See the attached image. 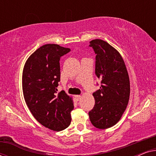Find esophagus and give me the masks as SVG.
I'll return each instance as SVG.
<instances>
[{
    "instance_id": "esophagus-1",
    "label": "esophagus",
    "mask_w": 156,
    "mask_h": 156,
    "mask_svg": "<svg viewBox=\"0 0 156 156\" xmlns=\"http://www.w3.org/2000/svg\"><path fill=\"white\" fill-rule=\"evenodd\" d=\"M81 98H82V97H81L80 95H76L75 96V99H76V101H80V100L81 99Z\"/></svg>"
}]
</instances>
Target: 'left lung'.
<instances>
[{
    "mask_svg": "<svg viewBox=\"0 0 156 156\" xmlns=\"http://www.w3.org/2000/svg\"><path fill=\"white\" fill-rule=\"evenodd\" d=\"M96 55L95 74L101 80L99 90L93 93L94 108L89 112L94 126L106 129L122 116L129 103L130 81L124 61L118 51L100 39L90 41Z\"/></svg>",
    "mask_w": 156,
    "mask_h": 156,
    "instance_id": "obj_1",
    "label": "left lung"
}]
</instances>
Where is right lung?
<instances>
[{"instance_id": "1", "label": "right lung", "mask_w": 156, "mask_h": 156, "mask_svg": "<svg viewBox=\"0 0 156 156\" xmlns=\"http://www.w3.org/2000/svg\"><path fill=\"white\" fill-rule=\"evenodd\" d=\"M70 51L56 44H47L35 50L25 64L23 91L27 107L38 122L55 131L71 123L73 101L64 91L57 94L60 81V57Z\"/></svg>"}]
</instances>
